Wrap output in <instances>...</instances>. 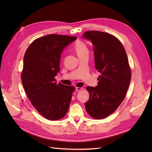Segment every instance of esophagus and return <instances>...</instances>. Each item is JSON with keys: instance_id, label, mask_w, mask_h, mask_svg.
<instances>
[{"instance_id": "1", "label": "esophagus", "mask_w": 152, "mask_h": 152, "mask_svg": "<svg viewBox=\"0 0 152 152\" xmlns=\"http://www.w3.org/2000/svg\"><path fill=\"white\" fill-rule=\"evenodd\" d=\"M76 91H82V87H76Z\"/></svg>"}]
</instances>
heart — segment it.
Wrapping results in <instances>:
<instances>
[{
	"mask_svg": "<svg viewBox=\"0 0 152 152\" xmlns=\"http://www.w3.org/2000/svg\"><path fill=\"white\" fill-rule=\"evenodd\" d=\"M73 48H74V49L78 54V56L89 53V49L86 44L80 40H78L76 41Z\"/></svg>",
	"mask_w": 152,
	"mask_h": 152,
	"instance_id": "1",
	"label": "heart"
}]
</instances>
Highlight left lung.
I'll return each instance as SVG.
<instances>
[{"mask_svg": "<svg viewBox=\"0 0 152 152\" xmlns=\"http://www.w3.org/2000/svg\"><path fill=\"white\" fill-rule=\"evenodd\" d=\"M84 38L94 45L95 68L101 73L98 86H87L89 99L87 112L93 118L103 119L113 113L123 102L131 79L126 50L114 35L103 31H87Z\"/></svg>", "mask_w": 152, "mask_h": 152, "instance_id": "left-lung-1", "label": "left lung"}]
</instances>
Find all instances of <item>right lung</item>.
Listing matches in <instances>:
<instances>
[{"label": "right lung", "mask_w": 152, "mask_h": 152, "mask_svg": "<svg viewBox=\"0 0 152 152\" xmlns=\"http://www.w3.org/2000/svg\"><path fill=\"white\" fill-rule=\"evenodd\" d=\"M77 37L49 34L35 39L24 55L21 82L31 104L50 121L65 116L70 106L73 86L57 84L61 54Z\"/></svg>", "instance_id": "right-lung-1"}]
</instances>
